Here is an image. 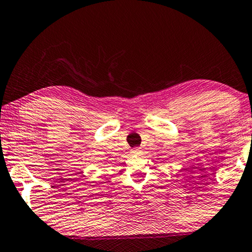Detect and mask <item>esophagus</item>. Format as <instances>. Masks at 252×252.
<instances>
[{"label": "esophagus", "instance_id": "esophagus-1", "mask_svg": "<svg viewBox=\"0 0 252 252\" xmlns=\"http://www.w3.org/2000/svg\"><path fill=\"white\" fill-rule=\"evenodd\" d=\"M131 152L133 154H140L142 153V149H140V147H135V149L131 150Z\"/></svg>", "mask_w": 252, "mask_h": 252}]
</instances>
